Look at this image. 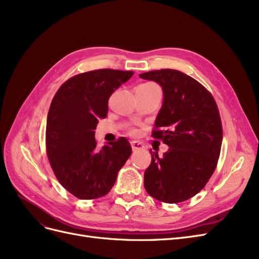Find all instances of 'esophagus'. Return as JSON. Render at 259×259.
Listing matches in <instances>:
<instances>
[{
	"label": "esophagus",
	"mask_w": 259,
	"mask_h": 259,
	"mask_svg": "<svg viewBox=\"0 0 259 259\" xmlns=\"http://www.w3.org/2000/svg\"><path fill=\"white\" fill-rule=\"evenodd\" d=\"M131 146H132V149L134 151L135 150H143V149L145 148V146L139 142H131Z\"/></svg>",
	"instance_id": "obj_1"
}]
</instances>
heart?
<instances>
[{
    "instance_id": "obj_1",
    "label": "heart",
    "mask_w": 259,
    "mask_h": 259,
    "mask_svg": "<svg viewBox=\"0 0 259 259\" xmlns=\"http://www.w3.org/2000/svg\"><path fill=\"white\" fill-rule=\"evenodd\" d=\"M143 85H146V86H152V85H155L153 83H146V84H143Z\"/></svg>"
}]
</instances>
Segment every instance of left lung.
Wrapping results in <instances>:
<instances>
[{
    "mask_svg": "<svg viewBox=\"0 0 259 259\" xmlns=\"http://www.w3.org/2000/svg\"><path fill=\"white\" fill-rule=\"evenodd\" d=\"M163 91L152 136L163 139L168 150L151 154L144 185L152 198L179 203L200 192L213 175L221 153L223 127L210 93L191 76L174 69L139 74Z\"/></svg>",
    "mask_w": 259,
    "mask_h": 259,
    "instance_id": "left-lung-1",
    "label": "left lung"
}]
</instances>
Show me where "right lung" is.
<instances>
[{
    "instance_id": "obj_1",
    "label": "right lung",
    "mask_w": 259,
    "mask_h": 259,
    "mask_svg": "<svg viewBox=\"0 0 259 259\" xmlns=\"http://www.w3.org/2000/svg\"><path fill=\"white\" fill-rule=\"evenodd\" d=\"M133 71L100 69L77 74L55 94L46 122V151L61 186L76 198L104 197L132 153L127 139L96 148L95 130L111 94Z\"/></svg>"
}]
</instances>
